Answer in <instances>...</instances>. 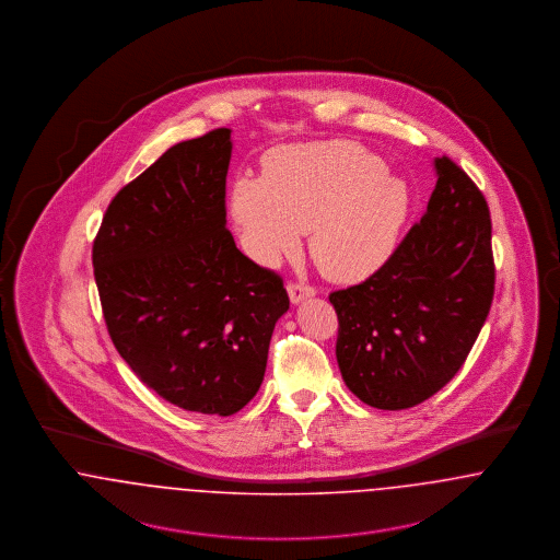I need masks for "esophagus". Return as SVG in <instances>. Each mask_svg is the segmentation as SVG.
<instances>
[{
	"mask_svg": "<svg viewBox=\"0 0 560 560\" xmlns=\"http://www.w3.org/2000/svg\"><path fill=\"white\" fill-rule=\"evenodd\" d=\"M288 293H290V300H292L293 304H300L304 298L315 295L317 290L313 285H308V283H302V281H290L288 283Z\"/></svg>",
	"mask_w": 560,
	"mask_h": 560,
	"instance_id": "esophagus-1",
	"label": "esophagus"
}]
</instances>
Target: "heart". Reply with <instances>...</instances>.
Segmentation results:
<instances>
[{
    "mask_svg": "<svg viewBox=\"0 0 560 560\" xmlns=\"http://www.w3.org/2000/svg\"><path fill=\"white\" fill-rule=\"evenodd\" d=\"M231 213L254 260L275 265L311 231L320 272L359 281L390 258L409 213V190L354 142H308L270 151L265 178H237Z\"/></svg>",
    "mask_w": 560,
    "mask_h": 560,
    "instance_id": "heart-1",
    "label": "heart"
}]
</instances>
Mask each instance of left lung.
<instances>
[{
  "mask_svg": "<svg viewBox=\"0 0 560 560\" xmlns=\"http://www.w3.org/2000/svg\"><path fill=\"white\" fill-rule=\"evenodd\" d=\"M434 167L427 212L390 258L363 283L329 293L342 377L377 409L439 393L464 365L493 300L489 206L450 158Z\"/></svg>",
  "mask_w": 560,
  "mask_h": 560,
  "instance_id": "left-lung-1",
  "label": "left lung"
}]
</instances>
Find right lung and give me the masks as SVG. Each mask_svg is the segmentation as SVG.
I'll return each mask as SVG.
<instances>
[{
    "mask_svg": "<svg viewBox=\"0 0 560 560\" xmlns=\"http://www.w3.org/2000/svg\"><path fill=\"white\" fill-rule=\"evenodd\" d=\"M231 130L167 149L108 203L92 247L108 336L161 399L231 416L258 393L283 279L226 229Z\"/></svg>",
    "mask_w": 560,
    "mask_h": 560,
    "instance_id": "add662e5",
    "label": "right lung"
}]
</instances>
